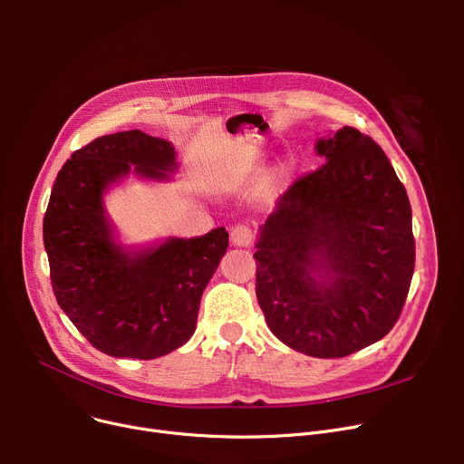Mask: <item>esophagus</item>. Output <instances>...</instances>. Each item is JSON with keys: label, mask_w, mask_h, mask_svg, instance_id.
<instances>
[{"label": "esophagus", "mask_w": 464, "mask_h": 464, "mask_svg": "<svg viewBox=\"0 0 464 464\" xmlns=\"http://www.w3.org/2000/svg\"><path fill=\"white\" fill-rule=\"evenodd\" d=\"M254 237L256 235L248 226H235L231 229V242L235 246H240V248H248L254 242Z\"/></svg>", "instance_id": "1"}]
</instances>
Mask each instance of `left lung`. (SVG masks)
I'll return each instance as SVG.
<instances>
[{
    "label": "left lung",
    "mask_w": 464,
    "mask_h": 464,
    "mask_svg": "<svg viewBox=\"0 0 464 464\" xmlns=\"http://www.w3.org/2000/svg\"><path fill=\"white\" fill-rule=\"evenodd\" d=\"M315 152L325 163L291 184L259 227L256 295L285 346L333 359L393 329L416 242L406 189L369 135L344 126Z\"/></svg>",
    "instance_id": "obj_1"
}]
</instances>
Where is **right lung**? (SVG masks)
I'll use <instances>...</instances> for the list:
<instances>
[{"mask_svg":"<svg viewBox=\"0 0 464 464\" xmlns=\"http://www.w3.org/2000/svg\"><path fill=\"white\" fill-rule=\"evenodd\" d=\"M175 169L173 144L131 130L97 137L56 177L43 219L53 289L72 325L107 355L156 359L186 344L227 250L226 227L137 252L118 245L103 193L131 170L167 180Z\"/></svg>","mask_w":464,"mask_h":464,"instance_id":"add662e5","label":"right lung"}]
</instances>
